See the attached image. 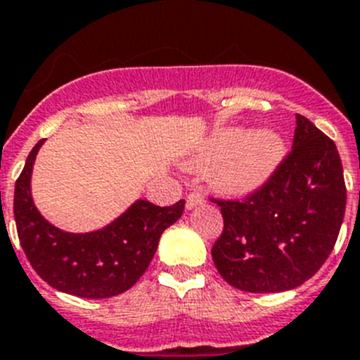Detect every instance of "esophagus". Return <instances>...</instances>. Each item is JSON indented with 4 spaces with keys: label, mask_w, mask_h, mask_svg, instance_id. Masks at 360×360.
Masks as SVG:
<instances>
[{
    "label": "esophagus",
    "mask_w": 360,
    "mask_h": 360,
    "mask_svg": "<svg viewBox=\"0 0 360 360\" xmlns=\"http://www.w3.org/2000/svg\"><path fill=\"white\" fill-rule=\"evenodd\" d=\"M203 203H205V198H203L200 192H190V194L186 195V209L188 210H192L198 205H203Z\"/></svg>",
    "instance_id": "obj_1"
}]
</instances>
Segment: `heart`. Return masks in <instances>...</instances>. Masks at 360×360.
Wrapping results in <instances>:
<instances>
[{
    "instance_id": "obj_1",
    "label": "heart",
    "mask_w": 360,
    "mask_h": 360,
    "mask_svg": "<svg viewBox=\"0 0 360 360\" xmlns=\"http://www.w3.org/2000/svg\"><path fill=\"white\" fill-rule=\"evenodd\" d=\"M286 157V142L276 129L226 127L210 134L190 155L186 165L194 170L209 169V181L227 195H250L274 177Z\"/></svg>"
}]
</instances>
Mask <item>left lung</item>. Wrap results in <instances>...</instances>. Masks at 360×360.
Wrapping results in <instances>:
<instances>
[{
	"label": "left lung",
	"instance_id": "1",
	"mask_svg": "<svg viewBox=\"0 0 360 360\" xmlns=\"http://www.w3.org/2000/svg\"><path fill=\"white\" fill-rule=\"evenodd\" d=\"M224 233L212 246L220 276L255 294L292 290L316 274L335 248L346 210L337 146L296 114L292 151L261 190L220 201Z\"/></svg>",
	"mask_w": 360,
	"mask_h": 360
}]
</instances>
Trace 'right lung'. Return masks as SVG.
Here are the masks:
<instances>
[{
  "label": "right lung",
  "mask_w": 360,
  "mask_h": 360,
  "mask_svg": "<svg viewBox=\"0 0 360 360\" xmlns=\"http://www.w3.org/2000/svg\"><path fill=\"white\" fill-rule=\"evenodd\" d=\"M42 144L40 140L31 150L14 186V220L27 261L48 285L72 296L103 300L129 290L148 270L160 235L181 218L185 200L172 207L136 200L103 229H58L38 212L31 195V174Z\"/></svg>",
  "instance_id": "right-lung-1"
}]
</instances>
